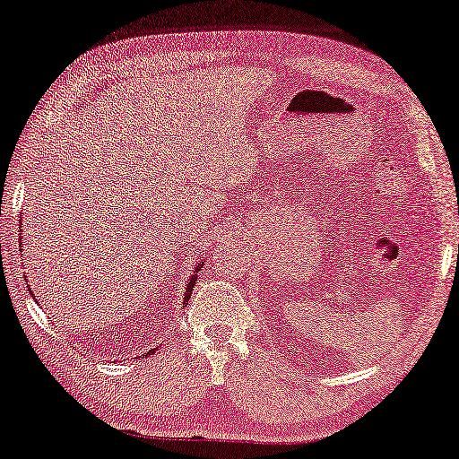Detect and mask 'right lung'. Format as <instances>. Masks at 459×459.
<instances>
[{
	"label": "right lung",
	"mask_w": 459,
	"mask_h": 459,
	"mask_svg": "<svg viewBox=\"0 0 459 459\" xmlns=\"http://www.w3.org/2000/svg\"><path fill=\"white\" fill-rule=\"evenodd\" d=\"M20 239H22V238H20ZM20 247H22V244H20ZM205 262H207V260H199V264H197V266H195V270H193V276H191V279H189V282H186V289H185V299H183V305H186V303H189V299H191V295H193V289H195V282H197V273H199V270H201L203 266H205ZM26 281H28V279H26ZM28 290H30V295H34V292H32V289H30V287H28ZM156 350H159V348L150 350L146 356H152ZM142 358H144V356H142Z\"/></svg>",
	"instance_id": "obj_1"
}]
</instances>
